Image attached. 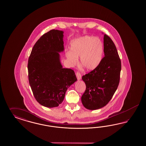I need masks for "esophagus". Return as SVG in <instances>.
Here are the masks:
<instances>
[{
    "label": "esophagus",
    "mask_w": 146,
    "mask_h": 146,
    "mask_svg": "<svg viewBox=\"0 0 146 146\" xmlns=\"http://www.w3.org/2000/svg\"><path fill=\"white\" fill-rule=\"evenodd\" d=\"M76 78H77V79H78V80L81 79V78H82L81 74V73H80V72H76Z\"/></svg>",
    "instance_id": "1"
}]
</instances>
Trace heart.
<instances>
[{
	"label": "heart",
	"mask_w": 146,
	"mask_h": 146,
	"mask_svg": "<svg viewBox=\"0 0 146 146\" xmlns=\"http://www.w3.org/2000/svg\"><path fill=\"white\" fill-rule=\"evenodd\" d=\"M70 51L67 52L66 57L72 64H75L80 57V66L87 71H92L102 61L104 45L99 37L84 36L72 42Z\"/></svg>",
	"instance_id": "heart-1"
}]
</instances>
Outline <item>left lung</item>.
I'll list each match as a JSON object with an SVG mask.
<instances>
[{
  "instance_id": "1",
  "label": "left lung",
  "mask_w": 146,
  "mask_h": 146,
  "mask_svg": "<svg viewBox=\"0 0 146 146\" xmlns=\"http://www.w3.org/2000/svg\"><path fill=\"white\" fill-rule=\"evenodd\" d=\"M103 40L105 57L96 68L82 78L86 89L81 101L86 109L91 110L106 106L119 83L121 61L117 48L106 34Z\"/></svg>"
}]
</instances>
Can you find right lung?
<instances>
[{
	"instance_id": "obj_1",
	"label": "right lung",
	"mask_w": 146,
	"mask_h": 146,
	"mask_svg": "<svg viewBox=\"0 0 146 146\" xmlns=\"http://www.w3.org/2000/svg\"><path fill=\"white\" fill-rule=\"evenodd\" d=\"M63 34L52 29L41 36L28 60V79L34 96L40 104L49 108L59 106L67 89L77 80L74 71L63 68L60 62Z\"/></svg>"
}]
</instances>
